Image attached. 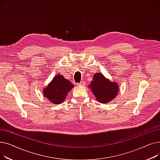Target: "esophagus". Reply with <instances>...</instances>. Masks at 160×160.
Returning a JSON list of instances; mask_svg holds the SVG:
<instances>
[{
    "instance_id": "obj_1",
    "label": "esophagus",
    "mask_w": 160,
    "mask_h": 160,
    "mask_svg": "<svg viewBox=\"0 0 160 160\" xmlns=\"http://www.w3.org/2000/svg\"><path fill=\"white\" fill-rule=\"evenodd\" d=\"M84 85H85V82H83V81H82L79 83H78V86H84Z\"/></svg>"
}]
</instances>
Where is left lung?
<instances>
[{
    "label": "left lung",
    "instance_id": "8db88e82",
    "mask_svg": "<svg viewBox=\"0 0 160 160\" xmlns=\"http://www.w3.org/2000/svg\"><path fill=\"white\" fill-rule=\"evenodd\" d=\"M88 87L97 101L102 104L111 102L117 97L119 89L118 83L106 78L100 72L94 74L93 78Z\"/></svg>",
    "mask_w": 160,
    "mask_h": 160
}]
</instances>
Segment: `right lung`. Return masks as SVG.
I'll use <instances>...</instances> for the list:
<instances>
[{"label":"right lung","instance_id":"obj_1","mask_svg":"<svg viewBox=\"0 0 160 160\" xmlns=\"http://www.w3.org/2000/svg\"><path fill=\"white\" fill-rule=\"evenodd\" d=\"M73 88L74 85L69 80L58 74L43 89V95L51 103L60 104L65 100L67 94Z\"/></svg>","mask_w":160,"mask_h":160}]
</instances>
